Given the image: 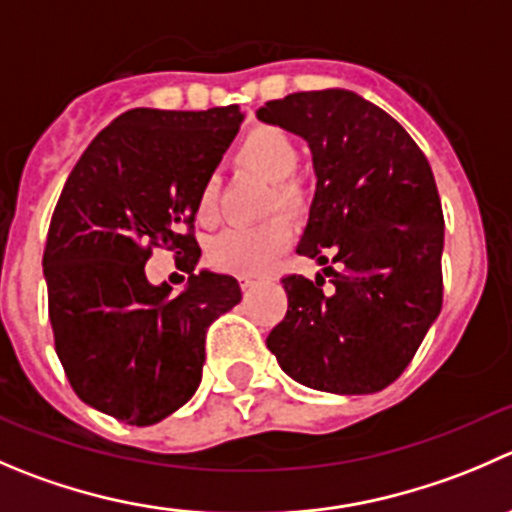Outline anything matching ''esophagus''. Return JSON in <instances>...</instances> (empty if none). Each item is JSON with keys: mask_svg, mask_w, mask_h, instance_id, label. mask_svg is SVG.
I'll list each match as a JSON object with an SVG mask.
<instances>
[{"mask_svg": "<svg viewBox=\"0 0 512 512\" xmlns=\"http://www.w3.org/2000/svg\"><path fill=\"white\" fill-rule=\"evenodd\" d=\"M240 285H242V290H252V287L257 285V277H252V275H245V277H240Z\"/></svg>", "mask_w": 512, "mask_h": 512, "instance_id": "1", "label": "esophagus"}]
</instances>
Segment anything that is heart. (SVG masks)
<instances>
[{"label":"heart","mask_w":512,"mask_h":512,"mask_svg":"<svg viewBox=\"0 0 512 512\" xmlns=\"http://www.w3.org/2000/svg\"><path fill=\"white\" fill-rule=\"evenodd\" d=\"M235 157L240 165L260 172L272 180L270 210H285L287 215H302L307 207L305 185L295 177L300 165V150L295 140L280 127L260 124L252 127L237 145ZM217 177H207L197 195V220L212 225L217 220ZM292 240V227L285 217H270L260 225H235L215 235L207 245V257L215 267L240 275L262 272Z\"/></svg>","instance_id":"obj_1"}]
</instances>
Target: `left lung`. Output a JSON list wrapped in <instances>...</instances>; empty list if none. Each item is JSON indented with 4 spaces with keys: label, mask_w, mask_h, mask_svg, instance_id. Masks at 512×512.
Wrapping results in <instances>:
<instances>
[{
    "label": "left lung",
    "mask_w": 512,
    "mask_h": 512,
    "mask_svg": "<svg viewBox=\"0 0 512 512\" xmlns=\"http://www.w3.org/2000/svg\"><path fill=\"white\" fill-rule=\"evenodd\" d=\"M257 117L307 140L317 175L297 255L325 277L285 275L287 312L267 335L312 390L370 395L398 380L443 307V207L428 157L385 109L345 89L272 99Z\"/></svg>",
    "instance_id": "obj_1"
}]
</instances>
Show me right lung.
Masks as SVG:
<instances>
[{"label": "right lung", "mask_w": 512, "mask_h": 512, "mask_svg": "<svg viewBox=\"0 0 512 512\" xmlns=\"http://www.w3.org/2000/svg\"><path fill=\"white\" fill-rule=\"evenodd\" d=\"M237 104L130 109L84 150L44 245L54 350L79 400L127 425L160 423L195 395L207 327L242 300L235 277L197 272V195L240 130ZM155 246L191 272L150 286Z\"/></svg>", "instance_id": "obj_1"}]
</instances>
